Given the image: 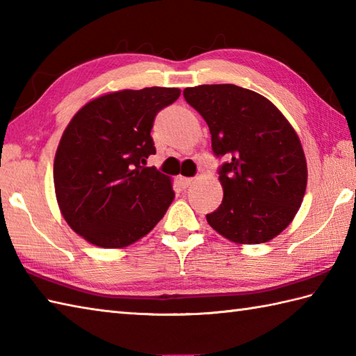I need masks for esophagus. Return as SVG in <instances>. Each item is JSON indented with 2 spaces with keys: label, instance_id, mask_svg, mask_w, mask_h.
<instances>
[{
  "label": "esophagus",
  "instance_id": "34e87169",
  "mask_svg": "<svg viewBox=\"0 0 356 356\" xmlns=\"http://www.w3.org/2000/svg\"><path fill=\"white\" fill-rule=\"evenodd\" d=\"M177 182H179V185L182 186V188H188V186H190V185L194 182V179H191V177L179 176V177H177Z\"/></svg>",
  "mask_w": 356,
  "mask_h": 356
}]
</instances>
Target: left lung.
Returning a JSON list of instances; mask_svg holds the SVG:
<instances>
[{
  "instance_id": "obj_1",
  "label": "left lung",
  "mask_w": 356,
  "mask_h": 356,
  "mask_svg": "<svg viewBox=\"0 0 356 356\" xmlns=\"http://www.w3.org/2000/svg\"><path fill=\"white\" fill-rule=\"evenodd\" d=\"M185 101L207 120L217 157L223 200L207 214L211 228L240 245L278 236L303 202L307 165L297 133L266 97L234 84L184 90Z\"/></svg>"
}]
</instances>
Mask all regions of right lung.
Returning a JSON list of instances; mask_svg holds the SVG:
<instances>
[{
	"label": "right lung",
	"mask_w": 356,
	"mask_h": 356,
	"mask_svg": "<svg viewBox=\"0 0 356 356\" xmlns=\"http://www.w3.org/2000/svg\"><path fill=\"white\" fill-rule=\"evenodd\" d=\"M179 88L120 90L86 104L63 133L53 163L59 209L99 248H125L154 228L174 200L171 179L145 166L154 118Z\"/></svg>",
	"instance_id": "right-lung-1"
}]
</instances>
